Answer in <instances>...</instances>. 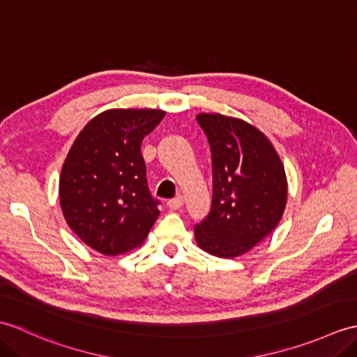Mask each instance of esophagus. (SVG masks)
I'll return each instance as SVG.
<instances>
[{
	"label": "esophagus",
	"instance_id": "esophagus-1",
	"mask_svg": "<svg viewBox=\"0 0 357 357\" xmlns=\"http://www.w3.org/2000/svg\"><path fill=\"white\" fill-rule=\"evenodd\" d=\"M167 206H169L170 210H178V208H181V207L184 206V198L181 195H178L176 198H173V199H170L169 202H167Z\"/></svg>",
	"mask_w": 357,
	"mask_h": 357
}]
</instances>
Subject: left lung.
Listing matches in <instances>:
<instances>
[{"label":"left lung","mask_w":357,"mask_h":357,"mask_svg":"<svg viewBox=\"0 0 357 357\" xmlns=\"http://www.w3.org/2000/svg\"><path fill=\"white\" fill-rule=\"evenodd\" d=\"M213 159V199L195 225L198 245L219 257H236L261 242L282 218L287 179L265 136L242 119L201 113Z\"/></svg>","instance_id":"1"}]
</instances>
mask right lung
<instances>
[{"mask_svg":"<svg viewBox=\"0 0 357 357\" xmlns=\"http://www.w3.org/2000/svg\"><path fill=\"white\" fill-rule=\"evenodd\" d=\"M162 110L113 109L82 128L59 179L63 215L77 236L107 256L142 244L159 215L146 178L141 142Z\"/></svg>","mask_w":357,"mask_h":357,"instance_id":"right-lung-1","label":"right lung"}]
</instances>
